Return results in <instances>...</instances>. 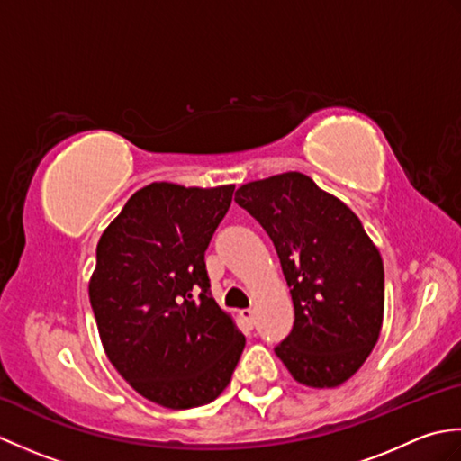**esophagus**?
Listing matches in <instances>:
<instances>
[{
    "instance_id": "esophagus-1",
    "label": "esophagus",
    "mask_w": 461,
    "mask_h": 461,
    "mask_svg": "<svg viewBox=\"0 0 461 461\" xmlns=\"http://www.w3.org/2000/svg\"><path fill=\"white\" fill-rule=\"evenodd\" d=\"M241 317H243V321L248 322V325H251V327L256 325V311H253V309H243Z\"/></svg>"
}]
</instances>
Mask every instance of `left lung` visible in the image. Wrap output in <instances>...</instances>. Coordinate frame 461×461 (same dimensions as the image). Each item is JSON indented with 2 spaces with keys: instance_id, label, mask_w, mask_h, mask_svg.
<instances>
[{
  "instance_id": "obj_1",
  "label": "left lung",
  "mask_w": 461,
  "mask_h": 461,
  "mask_svg": "<svg viewBox=\"0 0 461 461\" xmlns=\"http://www.w3.org/2000/svg\"><path fill=\"white\" fill-rule=\"evenodd\" d=\"M236 202L267 231L291 287L295 322L276 355L301 384L340 386L380 337V251L355 212L301 172L243 184Z\"/></svg>"
}]
</instances>
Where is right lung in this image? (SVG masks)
<instances>
[{"label": "right lung", "mask_w": 461, "mask_h": 461, "mask_svg": "<svg viewBox=\"0 0 461 461\" xmlns=\"http://www.w3.org/2000/svg\"><path fill=\"white\" fill-rule=\"evenodd\" d=\"M233 188L144 185L96 246L89 297L106 357L136 393L164 408L210 404L246 347L212 297L203 261Z\"/></svg>", "instance_id": "add662e5"}]
</instances>
